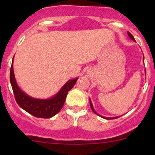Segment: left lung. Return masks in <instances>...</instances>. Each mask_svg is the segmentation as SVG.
<instances>
[{
    "instance_id": "8db88e82",
    "label": "left lung",
    "mask_w": 155,
    "mask_h": 155,
    "mask_svg": "<svg viewBox=\"0 0 155 155\" xmlns=\"http://www.w3.org/2000/svg\"><path fill=\"white\" fill-rule=\"evenodd\" d=\"M127 34H128V35H129V37H130V38L131 39H132V40L134 41H135V38H134V37L133 36L132 34H131L130 33H129V32H127ZM90 107H91L92 110V111H93L94 113L95 114H97V115H99V114H97V113H96V111H95V109H94V108H93V106H92V104L91 101H90ZM99 116H100V115H99ZM100 117H101V116H100ZM103 117V118H105V119H106V120H114V119H117V118H118L119 117Z\"/></svg>"
}]
</instances>
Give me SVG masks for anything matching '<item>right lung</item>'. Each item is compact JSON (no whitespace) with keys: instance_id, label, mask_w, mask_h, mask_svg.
<instances>
[{"instance_id":"add662e5","label":"right lung","mask_w":155,"mask_h":155,"mask_svg":"<svg viewBox=\"0 0 155 155\" xmlns=\"http://www.w3.org/2000/svg\"><path fill=\"white\" fill-rule=\"evenodd\" d=\"M14 60V58H13ZM78 78L69 80L56 95L49 99H37L22 91L16 81L13 69V62L10 69V82L17 104L25 111L38 118H51L63 108L68 92L73 88Z\"/></svg>"}]
</instances>
